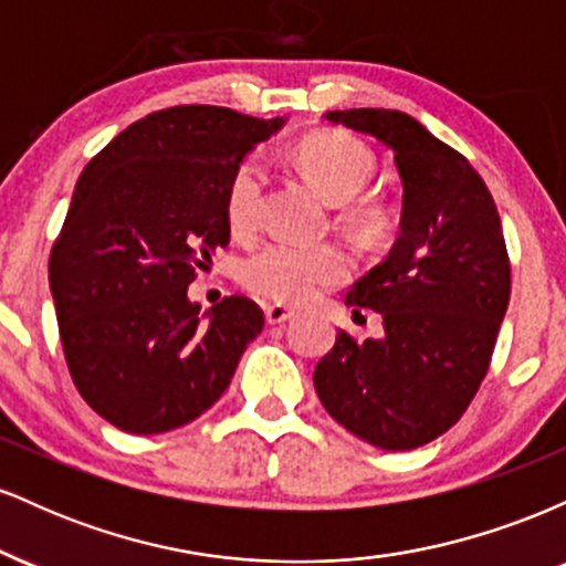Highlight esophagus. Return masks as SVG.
<instances>
[{
	"mask_svg": "<svg viewBox=\"0 0 566 566\" xmlns=\"http://www.w3.org/2000/svg\"><path fill=\"white\" fill-rule=\"evenodd\" d=\"M295 319V311L287 308V305H265V322L269 324H284Z\"/></svg>",
	"mask_w": 566,
	"mask_h": 566,
	"instance_id": "34e87169",
	"label": "esophagus"
}]
</instances>
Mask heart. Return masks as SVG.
Here are the masks:
<instances>
[{
    "label": "heart",
    "instance_id": "obj_1",
    "mask_svg": "<svg viewBox=\"0 0 566 566\" xmlns=\"http://www.w3.org/2000/svg\"><path fill=\"white\" fill-rule=\"evenodd\" d=\"M303 178L329 205L343 207L365 193L375 178V157L367 146L343 133L308 135L295 148ZM265 172L261 159H247L231 175L226 193V220L237 237H247L261 223ZM346 226L361 239H380L388 231V212L378 201H359L346 210ZM348 274V261L333 244L269 242L239 265V279L250 292L276 303H305Z\"/></svg>",
    "mask_w": 566,
    "mask_h": 566
}]
</instances>
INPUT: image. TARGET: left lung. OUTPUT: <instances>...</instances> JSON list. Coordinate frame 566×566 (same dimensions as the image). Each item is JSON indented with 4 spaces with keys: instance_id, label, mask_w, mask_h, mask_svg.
I'll use <instances>...</instances> for the list:
<instances>
[{
    "instance_id": "obj_1",
    "label": "left lung",
    "mask_w": 566,
    "mask_h": 566,
    "mask_svg": "<svg viewBox=\"0 0 566 566\" xmlns=\"http://www.w3.org/2000/svg\"><path fill=\"white\" fill-rule=\"evenodd\" d=\"M324 119L382 143L401 178L399 237L348 290L382 335L337 333L314 369L324 409L380 450H415L447 433L482 386L511 297V265L490 188L471 161L391 108Z\"/></svg>"
}]
</instances>
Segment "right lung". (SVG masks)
Returning <instances> with one entry per match:
<instances>
[{"label":"right lung","instance_id":"add662e5","mask_svg":"<svg viewBox=\"0 0 566 566\" xmlns=\"http://www.w3.org/2000/svg\"><path fill=\"white\" fill-rule=\"evenodd\" d=\"M284 122L165 108L122 129L76 180L50 292L76 391L122 431L151 437L197 420L263 329L250 297L201 314L188 284L229 244L231 175Z\"/></svg>","mask_w":566,"mask_h":566}]
</instances>
